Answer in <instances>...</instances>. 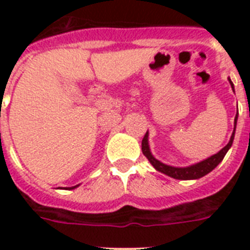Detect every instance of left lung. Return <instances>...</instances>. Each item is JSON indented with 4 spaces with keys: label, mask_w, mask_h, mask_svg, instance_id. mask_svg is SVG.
<instances>
[{
    "label": "left lung",
    "mask_w": 250,
    "mask_h": 250,
    "mask_svg": "<svg viewBox=\"0 0 250 250\" xmlns=\"http://www.w3.org/2000/svg\"><path fill=\"white\" fill-rule=\"evenodd\" d=\"M229 84L232 86L233 89V84L231 82V79H229ZM236 123H237V114L236 117H235V128H233V132L231 135V139H229V144L226 145L225 148H222L217 154H214V156L209 157V158H206V160L201 161V162H197V164L190 165V166L187 167H175V166H170V165L162 164L161 161H158L157 158H154V156L150 152V148H149V141H148V136L149 133H145L144 139H143V143H141V149H143V154H144L146 158L149 160V162L152 164V166L156 168L157 171H160L162 174L167 175V176H170V178L174 179H179V180H193V179H200L202 176H205L210 172V171H213L218 165L221 164L222 160L225 158L226 153L229 152V149L231 148V145L233 143V137H235V129H236Z\"/></svg>",
    "instance_id": "obj_1"
}]
</instances>
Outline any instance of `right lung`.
<instances>
[{
    "mask_svg": "<svg viewBox=\"0 0 250 250\" xmlns=\"http://www.w3.org/2000/svg\"><path fill=\"white\" fill-rule=\"evenodd\" d=\"M76 187H79V186H75V187H71V188H70V189H74V188H76Z\"/></svg>",
    "mask_w": 250,
    "mask_h": 250,
    "instance_id": "right-lung-1",
    "label": "right lung"
}]
</instances>
